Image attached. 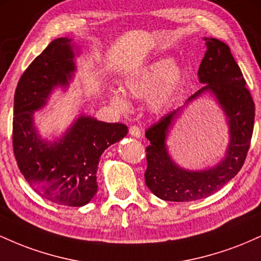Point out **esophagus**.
<instances>
[{"label":"esophagus","instance_id":"1","mask_svg":"<svg viewBox=\"0 0 261 261\" xmlns=\"http://www.w3.org/2000/svg\"><path fill=\"white\" fill-rule=\"evenodd\" d=\"M128 133H130L131 136L136 137V139H140L141 135H142V133H141V130H140V127H137V126H131L130 130H128Z\"/></svg>","mask_w":261,"mask_h":261}]
</instances>
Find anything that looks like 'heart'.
I'll return each mask as SVG.
<instances>
[{
    "instance_id": "obj_1",
    "label": "heart",
    "mask_w": 261,
    "mask_h": 261,
    "mask_svg": "<svg viewBox=\"0 0 261 261\" xmlns=\"http://www.w3.org/2000/svg\"><path fill=\"white\" fill-rule=\"evenodd\" d=\"M185 80V70L170 56L149 62L124 81V91L128 97L147 98V109L162 115L169 109ZM125 93L116 89L108 92V100L118 112L127 113L130 100Z\"/></svg>"
}]
</instances>
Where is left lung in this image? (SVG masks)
<instances>
[{
    "instance_id": "obj_1",
    "label": "left lung",
    "mask_w": 261,
    "mask_h": 261,
    "mask_svg": "<svg viewBox=\"0 0 261 261\" xmlns=\"http://www.w3.org/2000/svg\"><path fill=\"white\" fill-rule=\"evenodd\" d=\"M206 53L200 64L199 81L203 87L188 98L182 107L164 115L146 131L147 170L145 180L155 196L166 201L188 202L205 199L228 182L243 167L253 135L255 106L241 68L229 46L215 38H203ZM208 94L226 116L230 140L225 154L217 165L191 171L175 164L169 153L166 140L172 122L182 109L202 95Z\"/></svg>"
}]
</instances>
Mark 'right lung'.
Segmentation results:
<instances>
[{"label": "right lung", "instance_id": "right-lung-1", "mask_svg": "<svg viewBox=\"0 0 261 261\" xmlns=\"http://www.w3.org/2000/svg\"><path fill=\"white\" fill-rule=\"evenodd\" d=\"M80 54L72 39L53 40L20 77L13 110V151L20 173L44 199L73 207L94 197L100 155L127 134L126 125L82 113L60 137L50 141L39 134L35 112L47 106L55 89L70 87Z\"/></svg>", "mask_w": 261, "mask_h": 261}]
</instances>
